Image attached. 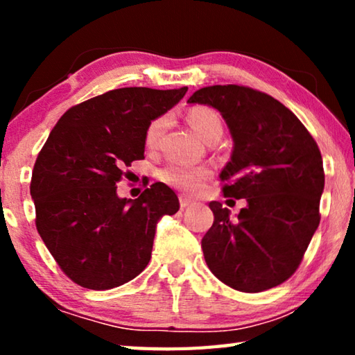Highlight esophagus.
I'll return each mask as SVG.
<instances>
[{
  "mask_svg": "<svg viewBox=\"0 0 355 355\" xmlns=\"http://www.w3.org/2000/svg\"><path fill=\"white\" fill-rule=\"evenodd\" d=\"M192 203H194V202H192L191 199H188V197L180 196V207H182L183 209H184V208H188V207H191Z\"/></svg>",
  "mask_w": 355,
  "mask_h": 355,
  "instance_id": "obj_1",
  "label": "esophagus"
}]
</instances>
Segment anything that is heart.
Returning a JSON list of instances; mask_svg holds the SVG:
<instances>
[{
  "mask_svg": "<svg viewBox=\"0 0 355 355\" xmlns=\"http://www.w3.org/2000/svg\"><path fill=\"white\" fill-rule=\"evenodd\" d=\"M167 119L158 117L146 130V146L148 148H153L158 146V142L163 136V131L166 128ZM188 123L194 133L200 137V139L207 141L209 136L213 135H222V122L218 114L209 107H192L188 112ZM208 175L207 169L202 167H188V166H178L172 164L164 167L161 171L159 177L167 184L173 186V188L183 189L192 192L199 188V184L203 178Z\"/></svg>",
  "mask_w": 355,
  "mask_h": 355,
  "instance_id": "1",
  "label": "heart"
}]
</instances>
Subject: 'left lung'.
Wrapping results in <instances>:
<instances>
[{"mask_svg": "<svg viewBox=\"0 0 355 355\" xmlns=\"http://www.w3.org/2000/svg\"><path fill=\"white\" fill-rule=\"evenodd\" d=\"M188 103L211 106L225 120L233 150L219 178L225 197L248 202L235 219L209 202L214 222L202 238L209 271L244 293L284 284L320 225V148L286 106L250 87H202Z\"/></svg>", "mask_w": 355, "mask_h": 355, "instance_id": "1", "label": "left lung"}]
</instances>
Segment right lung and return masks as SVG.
<instances>
[{
  "label": "right lung",
  "instance_id": "1",
  "mask_svg": "<svg viewBox=\"0 0 355 355\" xmlns=\"http://www.w3.org/2000/svg\"><path fill=\"white\" fill-rule=\"evenodd\" d=\"M186 91L114 89L70 107L51 130L31 178L35 227L75 284L111 290L146 269L156 225L180 203L164 183L135 200L119 197L117 183L125 167L144 158L150 122Z\"/></svg>",
  "mask_w": 355,
  "mask_h": 355
}]
</instances>
